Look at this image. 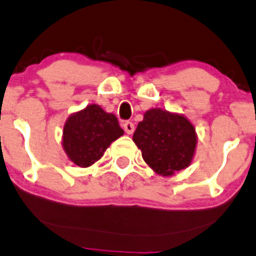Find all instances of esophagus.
Returning <instances> with one entry per match:
<instances>
[{
	"mask_svg": "<svg viewBox=\"0 0 256 256\" xmlns=\"http://www.w3.org/2000/svg\"><path fill=\"white\" fill-rule=\"evenodd\" d=\"M123 128H124L126 133H127V134H133L134 124L132 122H126L124 124H123Z\"/></svg>",
	"mask_w": 256,
	"mask_h": 256,
	"instance_id": "obj_1",
	"label": "esophagus"
}]
</instances>
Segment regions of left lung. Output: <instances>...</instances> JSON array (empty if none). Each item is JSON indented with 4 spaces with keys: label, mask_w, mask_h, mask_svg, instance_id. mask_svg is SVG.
<instances>
[{
    "label": "left lung",
    "mask_w": 256,
    "mask_h": 256,
    "mask_svg": "<svg viewBox=\"0 0 256 256\" xmlns=\"http://www.w3.org/2000/svg\"><path fill=\"white\" fill-rule=\"evenodd\" d=\"M133 142L154 171L170 177L192 164L198 136L183 114L156 107L145 112L144 120L134 132Z\"/></svg>",
    "instance_id": "left-lung-1"
}]
</instances>
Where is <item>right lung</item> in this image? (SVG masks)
<instances>
[{
  "instance_id": "add662e5",
  "label": "right lung",
  "mask_w": 256,
  "mask_h": 256,
  "mask_svg": "<svg viewBox=\"0 0 256 256\" xmlns=\"http://www.w3.org/2000/svg\"><path fill=\"white\" fill-rule=\"evenodd\" d=\"M124 134L114 114L92 104L67 118L62 146L68 158L79 167H89L102 158L112 142Z\"/></svg>"
}]
</instances>
